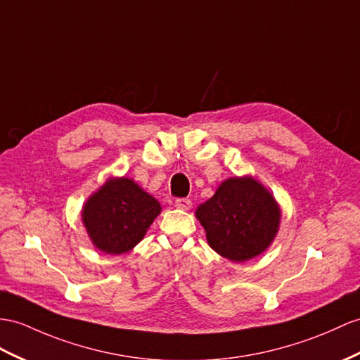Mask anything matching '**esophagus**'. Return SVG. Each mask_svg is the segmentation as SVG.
I'll return each mask as SVG.
<instances>
[{
	"mask_svg": "<svg viewBox=\"0 0 360 360\" xmlns=\"http://www.w3.org/2000/svg\"><path fill=\"white\" fill-rule=\"evenodd\" d=\"M174 203L179 209H185V210L191 209V206H192V201L189 198H177Z\"/></svg>",
	"mask_w": 360,
	"mask_h": 360,
	"instance_id": "esophagus-1",
	"label": "esophagus"
}]
</instances>
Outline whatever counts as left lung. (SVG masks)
I'll list each match as a JSON object with an SVG mask.
<instances>
[{
	"label": "left lung",
	"mask_w": 360,
	"mask_h": 360,
	"mask_svg": "<svg viewBox=\"0 0 360 360\" xmlns=\"http://www.w3.org/2000/svg\"><path fill=\"white\" fill-rule=\"evenodd\" d=\"M195 214L209 246L235 262L264 252L275 238L281 217L275 198L252 177L223 181Z\"/></svg>",
	"instance_id": "obj_1"
}]
</instances>
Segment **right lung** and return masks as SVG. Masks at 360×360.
Instances as JSON below:
<instances>
[{
  "instance_id": "right-lung-1",
  "label": "right lung",
  "mask_w": 360,
  "mask_h": 360,
  "mask_svg": "<svg viewBox=\"0 0 360 360\" xmlns=\"http://www.w3.org/2000/svg\"><path fill=\"white\" fill-rule=\"evenodd\" d=\"M160 203L129 179H114L86 201L82 220L93 244L110 255L133 249L160 214Z\"/></svg>"
}]
</instances>
